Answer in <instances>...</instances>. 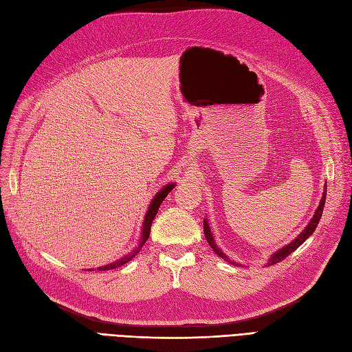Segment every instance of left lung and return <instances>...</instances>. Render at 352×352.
Here are the masks:
<instances>
[{"label":"left lung","instance_id":"left-lung-1","mask_svg":"<svg viewBox=\"0 0 352 352\" xmlns=\"http://www.w3.org/2000/svg\"><path fill=\"white\" fill-rule=\"evenodd\" d=\"M326 189H327V188H326V185H324L323 197H322V199H320V204H318V207H317V210H316V212H314V216L311 217L310 223H308V225L305 226V229H304V230L300 233V235H298L292 242L285 245V247L280 248L279 251H276V252L272 255V257L269 258L267 265H273V264H276V263H279V261L285 260V258L287 257V255H289L291 252H294L298 247H301V245L313 235V232L316 230V228H317V225H318V221H320L322 214H323V207H324V201H326ZM204 235H206L207 242L210 243V247L212 248V251H214V252L219 255V257H221L223 260L230 263V264L241 265V264H238V263H235V261H232V260L228 257V255H226L225 252H221V250L217 247L216 242H214V238H212V235H211V230H210V226H208V221H207V220H204Z\"/></svg>","mask_w":352,"mask_h":352}]
</instances>
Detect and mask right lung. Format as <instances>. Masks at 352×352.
Wrapping results in <instances>:
<instances>
[{
	"instance_id": "1",
	"label": "right lung",
	"mask_w": 352,
	"mask_h": 352,
	"mask_svg": "<svg viewBox=\"0 0 352 352\" xmlns=\"http://www.w3.org/2000/svg\"><path fill=\"white\" fill-rule=\"evenodd\" d=\"M175 188V184H167L163 189H160L158 192L155 194V197L153 198V201H151V204H150V207H148V211H146V214H145V219H144V223H142V229H141V239H140V245H138V247L131 252V254H127V255H124L123 258H120V260H117V261H114V263H110V264H107V265H102V267H98V270H111V269H116V267H120V265H123V264H126L127 261H131L135 255L141 251V248L144 247V243L146 242V239H148V236H150V230H151V225H153V220L155 219V214H157V211H158V208H160V206H162V202H163V199L170 194V190H172ZM91 270H94V269H91ZM89 270V272H91Z\"/></svg>"
}]
</instances>
